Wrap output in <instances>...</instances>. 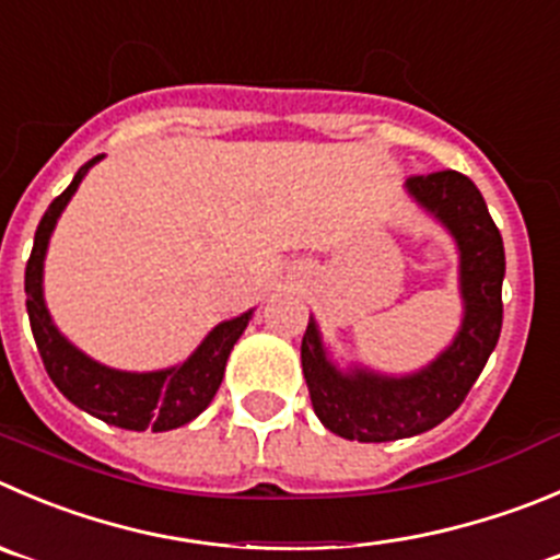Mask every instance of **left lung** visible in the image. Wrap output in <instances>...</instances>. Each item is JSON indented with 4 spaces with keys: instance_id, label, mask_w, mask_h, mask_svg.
<instances>
[{
    "instance_id": "left-lung-1",
    "label": "left lung",
    "mask_w": 560,
    "mask_h": 560,
    "mask_svg": "<svg viewBox=\"0 0 560 560\" xmlns=\"http://www.w3.org/2000/svg\"><path fill=\"white\" fill-rule=\"evenodd\" d=\"M404 186L415 203L454 238L459 253L462 324L454 340L429 365L393 376L369 365L340 369L311 316L302 335V374L313 412L324 429L357 443H390L443 423L476 385L503 327V238L478 186L456 170L415 175Z\"/></svg>"
}]
</instances>
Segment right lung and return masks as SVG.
<instances>
[{"mask_svg": "<svg viewBox=\"0 0 560 560\" xmlns=\"http://www.w3.org/2000/svg\"><path fill=\"white\" fill-rule=\"evenodd\" d=\"M101 159H104V153L79 167L71 186L51 200L35 231V244H32V255L26 260L24 271L26 313H30L32 335H35L40 360H44L57 390L68 401L77 404L79 409L104 420V423L117 425V429H178V425L195 420L217 396L233 343L247 329L253 311L217 324L184 363L170 365V369L162 371H117L88 357L82 349H77L57 329L55 318L46 307L44 260L57 220L66 211V206L71 203V197L77 195L88 170L98 164Z\"/></svg>", "mask_w": 560, "mask_h": 560, "instance_id": "1", "label": "right lung"}]
</instances>
